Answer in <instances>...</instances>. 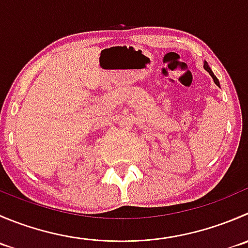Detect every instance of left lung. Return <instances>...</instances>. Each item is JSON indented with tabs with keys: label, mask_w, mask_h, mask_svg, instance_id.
<instances>
[{
	"label": "left lung",
	"mask_w": 248,
	"mask_h": 248,
	"mask_svg": "<svg viewBox=\"0 0 248 248\" xmlns=\"http://www.w3.org/2000/svg\"><path fill=\"white\" fill-rule=\"evenodd\" d=\"M203 68H205V70L207 71V73L210 74L211 76H212V78H213V81H215V83H216V85H217V86H219V81H218V78H216V76H215V74L212 73V70H211V68H210V66H208V64L206 63V62H205V64H203Z\"/></svg>",
	"instance_id": "1"
}]
</instances>
